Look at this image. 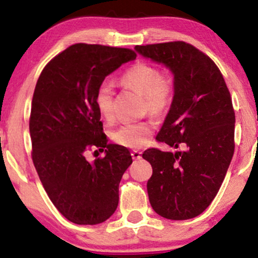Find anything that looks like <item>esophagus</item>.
Masks as SVG:
<instances>
[{"label":"esophagus","instance_id":"1","mask_svg":"<svg viewBox=\"0 0 258 258\" xmlns=\"http://www.w3.org/2000/svg\"><path fill=\"white\" fill-rule=\"evenodd\" d=\"M141 152H138V150H133V152L131 153V155H132V159L133 160H139L142 158V155H141Z\"/></svg>","mask_w":258,"mask_h":258}]
</instances>
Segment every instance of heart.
<instances>
[{"label":"heart","mask_w":258,"mask_h":258,"mask_svg":"<svg viewBox=\"0 0 258 258\" xmlns=\"http://www.w3.org/2000/svg\"><path fill=\"white\" fill-rule=\"evenodd\" d=\"M120 84L142 94L144 108L155 115H161L170 108L174 94V79L170 73H160L155 65L137 63L120 76ZM94 104L104 120L112 119L114 91L105 82L94 92ZM155 123L152 120L127 121L111 133L112 141L120 146L133 148L143 147L153 135Z\"/></svg>","instance_id":"1"}]
</instances>
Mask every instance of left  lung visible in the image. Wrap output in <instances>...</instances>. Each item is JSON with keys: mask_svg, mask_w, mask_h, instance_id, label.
Listing matches in <instances>:
<instances>
[{"mask_svg": "<svg viewBox=\"0 0 258 258\" xmlns=\"http://www.w3.org/2000/svg\"><path fill=\"white\" fill-rule=\"evenodd\" d=\"M142 57L166 67L174 79L170 110L156 136L176 152L148 149L153 174L150 205L167 220L194 218L220 190L234 154L235 114L223 76L211 58L191 44L136 46Z\"/></svg>", "mask_w": 258, "mask_h": 258, "instance_id": "8db88e82", "label": "left lung"}]
</instances>
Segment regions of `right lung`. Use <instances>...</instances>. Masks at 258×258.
Returning <instances> with one entry per match:
<instances>
[{
  "label": "right lung",
  "instance_id": "1",
  "mask_svg": "<svg viewBox=\"0 0 258 258\" xmlns=\"http://www.w3.org/2000/svg\"><path fill=\"white\" fill-rule=\"evenodd\" d=\"M135 59L131 49L76 43L55 55L37 80L29 122L32 161L53 205L73 223H102L119 204L132 156L106 141L94 92ZM96 146L106 156L90 163L85 152Z\"/></svg>",
  "mask_w": 258,
  "mask_h": 258
}]
</instances>
